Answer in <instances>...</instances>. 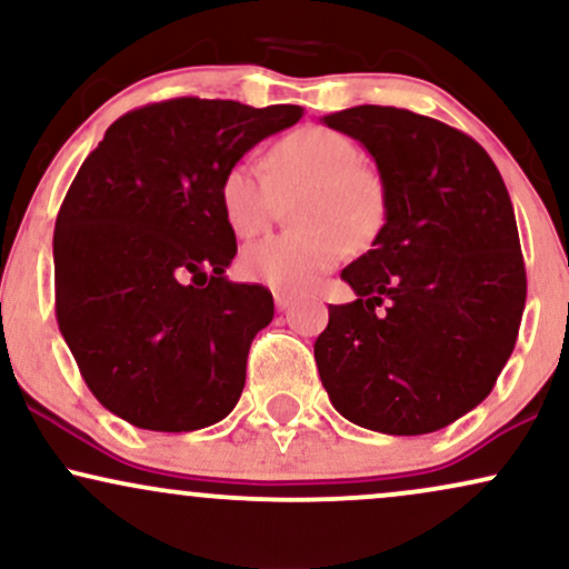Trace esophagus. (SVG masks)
Masks as SVG:
<instances>
[{
  "mask_svg": "<svg viewBox=\"0 0 569 569\" xmlns=\"http://www.w3.org/2000/svg\"><path fill=\"white\" fill-rule=\"evenodd\" d=\"M272 297H276V307L278 310H289V307L293 305V293H289V291H276L272 293Z\"/></svg>",
  "mask_w": 569,
  "mask_h": 569,
  "instance_id": "34e87169",
  "label": "esophagus"
}]
</instances>
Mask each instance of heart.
Masks as SVG:
<instances>
[{
	"instance_id": "obj_1",
	"label": "heart",
	"mask_w": 569,
	"mask_h": 569,
	"mask_svg": "<svg viewBox=\"0 0 569 569\" xmlns=\"http://www.w3.org/2000/svg\"><path fill=\"white\" fill-rule=\"evenodd\" d=\"M264 171L251 161L232 163L219 182L222 214L238 238L270 228L283 201L293 202L297 230L251 243L241 272L276 289H307L337 267L347 251L376 241L387 219L385 188L360 167V150L328 127H299L267 150Z\"/></svg>"
}]
</instances>
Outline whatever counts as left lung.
Returning <instances> with one entry per match:
<instances>
[{
  "label": "left lung",
  "instance_id": "8db88e82",
  "mask_svg": "<svg viewBox=\"0 0 569 569\" xmlns=\"http://www.w3.org/2000/svg\"><path fill=\"white\" fill-rule=\"evenodd\" d=\"M323 124L360 140L385 188L373 249L341 270L315 362L333 408L385 435H429L492 392L517 345L527 276L501 172L469 134L392 106Z\"/></svg>",
  "mask_w": 569,
  "mask_h": 569
}]
</instances>
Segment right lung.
<instances>
[{
    "label": "right lung",
    "mask_w": 569,
    "mask_h": 569,
    "mask_svg": "<svg viewBox=\"0 0 569 569\" xmlns=\"http://www.w3.org/2000/svg\"><path fill=\"white\" fill-rule=\"evenodd\" d=\"M299 106L174 98L134 108L68 188L54 222V315L102 408L150 432L222 421L272 320L264 286L232 283L219 182Z\"/></svg>",
    "instance_id": "right-lung-1"
}]
</instances>
